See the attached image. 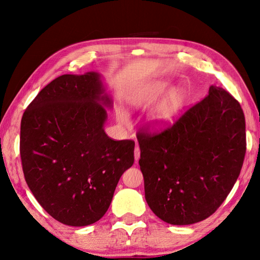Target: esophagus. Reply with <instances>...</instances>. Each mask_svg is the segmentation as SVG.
<instances>
[{
  "label": "esophagus",
  "mask_w": 260,
  "mask_h": 260,
  "mask_svg": "<svg viewBox=\"0 0 260 260\" xmlns=\"http://www.w3.org/2000/svg\"><path fill=\"white\" fill-rule=\"evenodd\" d=\"M140 153H141V151H140V148L136 146L135 147V150H134V158H135V162H138V160L140 159Z\"/></svg>",
  "instance_id": "esophagus-1"
}]
</instances>
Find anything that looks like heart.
I'll return each mask as SVG.
<instances>
[{
  "label": "heart",
  "instance_id": "heart-1",
  "mask_svg": "<svg viewBox=\"0 0 260 260\" xmlns=\"http://www.w3.org/2000/svg\"><path fill=\"white\" fill-rule=\"evenodd\" d=\"M160 88H150L140 93L134 99L135 104H147L152 102L160 94ZM184 104V96L181 91H173L157 105L150 118V124L156 129H162L170 126L177 119ZM119 118L122 122L127 121L126 114L120 112Z\"/></svg>",
  "mask_w": 260,
  "mask_h": 260
}]
</instances>
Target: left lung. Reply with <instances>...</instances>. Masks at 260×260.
I'll return each mask as SVG.
<instances>
[{"label": "left lung", "mask_w": 260, "mask_h": 260, "mask_svg": "<svg viewBox=\"0 0 260 260\" xmlns=\"http://www.w3.org/2000/svg\"><path fill=\"white\" fill-rule=\"evenodd\" d=\"M149 208L171 225L209 218L226 200L243 165L245 118L227 90L209 94L161 132L138 135Z\"/></svg>", "instance_id": "1"}]
</instances>
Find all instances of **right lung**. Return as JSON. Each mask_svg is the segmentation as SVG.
Masks as SVG:
<instances>
[{"label":"right lung","instance_id":"right-lung-1","mask_svg":"<svg viewBox=\"0 0 260 260\" xmlns=\"http://www.w3.org/2000/svg\"><path fill=\"white\" fill-rule=\"evenodd\" d=\"M96 72L64 74L37 95L20 124L24 177L40 205L64 225L103 217L122 173L133 165V140L105 134L111 99Z\"/></svg>","mask_w":260,"mask_h":260}]
</instances>
